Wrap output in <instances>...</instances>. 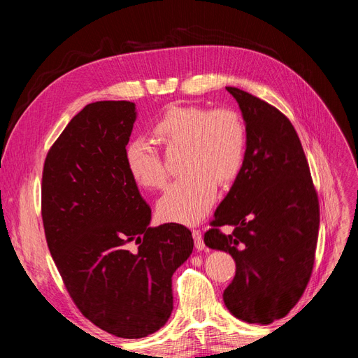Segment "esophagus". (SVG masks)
<instances>
[{
    "mask_svg": "<svg viewBox=\"0 0 358 358\" xmlns=\"http://www.w3.org/2000/svg\"><path fill=\"white\" fill-rule=\"evenodd\" d=\"M192 237H194V245H196L197 251H204V242H203V237H201V231L200 230H192Z\"/></svg>",
    "mask_w": 358,
    "mask_h": 358,
    "instance_id": "1",
    "label": "esophagus"
}]
</instances>
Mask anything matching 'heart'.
<instances>
[{
	"instance_id": "b5f03b06",
	"label": "heart",
	"mask_w": 358,
	"mask_h": 358,
	"mask_svg": "<svg viewBox=\"0 0 358 358\" xmlns=\"http://www.w3.org/2000/svg\"><path fill=\"white\" fill-rule=\"evenodd\" d=\"M154 134L169 148L183 146L182 170L158 201L164 221L196 224L216 200V182L229 185L243 164L246 128L239 113L230 109L210 110L199 106H170L154 125ZM125 166L145 188H161L167 171L157 150L143 138L125 146Z\"/></svg>"
}]
</instances>
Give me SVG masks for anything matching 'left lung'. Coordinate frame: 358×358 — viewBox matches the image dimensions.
I'll return each mask as SVG.
<instances>
[{
    "instance_id": "obj_1",
    "label": "left lung",
    "mask_w": 358,
    "mask_h": 358,
    "mask_svg": "<svg viewBox=\"0 0 358 358\" xmlns=\"http://www.w3.org/2000/svg\"><path fill=\"white\" fill-rule=\"evenodd\" d=\"M225 90L242 110L246 150L204 243L236 262V276L222 296L227 309L249 324H270L294 308L309 282L320 203L289 119L252 94ZM224 224L234 227L230 235L219 230Z\"/></svg>"
}]
</instances>
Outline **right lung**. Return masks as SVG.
<instances>
[{
    "label": "right lung",
    "instance_id": "obj_1",
    "mask_svg": "<svg viewBox=\"0 0 358 358\" xmlns=\"http://www.w3.org/2000/svg\"><path fill=\"white\" fill-rule=\"evenodd\" d=\"M136 115L131 101L85 106L49 149L41 180L46 242L64 285L86 318L125 339L167 322L171 276L194 246L185 225L149 227L124 157Z\"/></svg>",
    "mask_w": 358,
    "mask_h": 358
}]
</instances>
